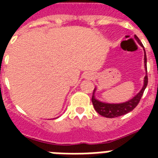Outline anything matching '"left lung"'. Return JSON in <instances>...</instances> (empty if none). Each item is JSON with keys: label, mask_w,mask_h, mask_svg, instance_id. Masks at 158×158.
<instances>
[{"label": "left lung", "mask_w": 158, "mask_h": 158, "mask_svg": "<svg viewBox=\"0 0 158 158\" xmlns=\"http://www.w3.org/2000/svg\"><path fill=\"white\" fill-rule=\"evenodd\" d=\"M135 40L137 41L139 45L142 46V43L140 42L137 36L135 35ZM144 66L145 70H146V74H147V56H146V52L144 50ZM148 85V75L146 74L144 77V80H143V86L142 89L140 90L139 93H138L133 98L125 102H121V103H107V102H103L99 101L98 99L95 98L94 94L96 91V88L94 89L93 97H92V102L94 104V109L97 112L100 114L101 115L106 118H114L118 117L120 115H125L130 111L133 110L136 107V106L139 104L140 99L142 98L143 92Z\"/></svg>", "instance_id": "left-lung-1"}]
</instances>
